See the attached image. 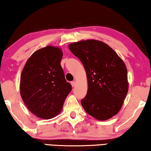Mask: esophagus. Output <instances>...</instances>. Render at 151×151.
I'll return each mask as SVG.
<instances>
[{"label":"esophagus","mask_w":151,"mask_h":151,"mask_svg":"<svg viewBox=\"0 0 151 151\" xmlns=\"http://www.w3.org/2000/svg\"><path fill=\"white\" fill-rule=\"evenodd\" d=\"M75 85H76V82H75V81H72V82H71V85H72V86H73V87H75Z\"/></svg>","instance_id":"obj_1"}]
</instances>
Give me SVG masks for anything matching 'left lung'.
Returning <instances> with one entry per match:
<instances>
[{"label":"left lung","instance_id":"1","mask_svg":"<svg viewBox=\"0 0 151 151\" xmlns=\"http://www.w3.org/2000/svg\"><path fill=\"white\" fill-rule=\"evenodd\" d=\"M69 49L86 71L88 90L81 101L83 109L100 121L115 115L128 91L124 62L109 45L98 40L73 42Z\"/></svg>","mask_w":151,"mask_h":151}]
</instances>
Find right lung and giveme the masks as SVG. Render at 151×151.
Returning <instances> with one entry per match:
<instances>
[{
    "instance_id": "obj_1",
    "label": "right lung",
    "mask_w": 151,
    "mask_h": 151,
    "mask_svg": "<svg viewBox=\"0 0 151 151\" xmlns=\"http://www.w3.org/2000/svg\"><path fill=\"white\" fill-rule=\"evenodd\" d=\"M61 49L47 46L35 51L26 62L20 78L24 104L39 118L49 119L60 113L72 90L60 62Z\"/></svg>"
}]
</instances>
